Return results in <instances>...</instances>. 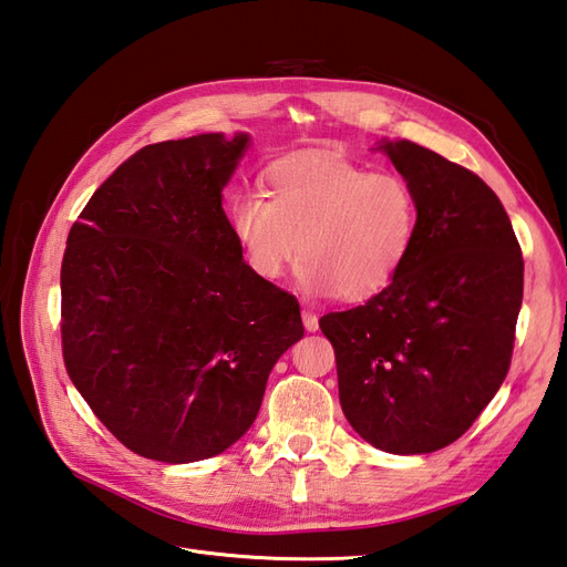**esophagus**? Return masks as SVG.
I'll return each mask as SVG.
<instances>
[{
	"label": "esophagus",
	"instance_id": "34e87169",
	"mask_svg": "<svg viewBox=\"0 0 567 567\" xmlns=\"http://www.w3.org/2000/svg\"><path fill=\"white\" fill-rule=\"evenodd\" d=\"M301 321H303V328H307L309 332H316L318 330V316L309 309L301 311Z\"/></svg>",
	"mask_w": 567,
	"mask_h": 567
}]
</instances>
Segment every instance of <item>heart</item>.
<instances>
[{
    "label": "heart",
    "instance_id": "heart-1",
    "mask_svg": "<svg viewBox=\"0 0 567 567\" xmlns=\"http://www.w3.org/2000/svg\"><path fill=\"white\" fill-rule=\"evenodd\" d=\"M231 229L264 280H278L299 246L303 287L359 301L398 278L416 239L419 206L398 174L301 153L268 169L266 194L237 196Z\"/></svg>",
    "mask_w": 567,
    "mask_h": 567
}]
</instances>
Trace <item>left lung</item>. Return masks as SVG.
I'll return each mask as SVG.
<instances>
[{
    "mask_svg": "<svg viewBox=\"0 0 567 567\" xmlns=\"http://www.w3.org/2000/svg\"><path fill=\"white\" fill-rule=\"evenodd\" d=\"M412 186L419 229L398 278L321 318L347 422L395 455L455 443L511 369L525 260L503 203L408 138L379 145Z\"/></svg>",
    "mask_w": 567,
    "mask_h": 567,
    "instance_id": "8db88e82",
    "label": "left lung"
}]
</instances>
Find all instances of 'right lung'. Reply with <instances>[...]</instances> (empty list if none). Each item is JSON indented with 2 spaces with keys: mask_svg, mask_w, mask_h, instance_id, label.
<instances>
[{
  "mask_svg": "<svg viewBox=\"0 0 567 567\" xmlns=\"http://www.w3.org/2000/svg\"><path fill=\"white\" fill-rule=\"evenodd\" d=\"M249 136L145 145L100 184L66 239L62 354L132 453L184 464L249 431L299 301L244 264L223 188Z\"/></svg>",
  "mask_w": 567,
  "mask_h": 567,
  "instance_id": "1",
  "label": "right lung"
}]
</instances>
